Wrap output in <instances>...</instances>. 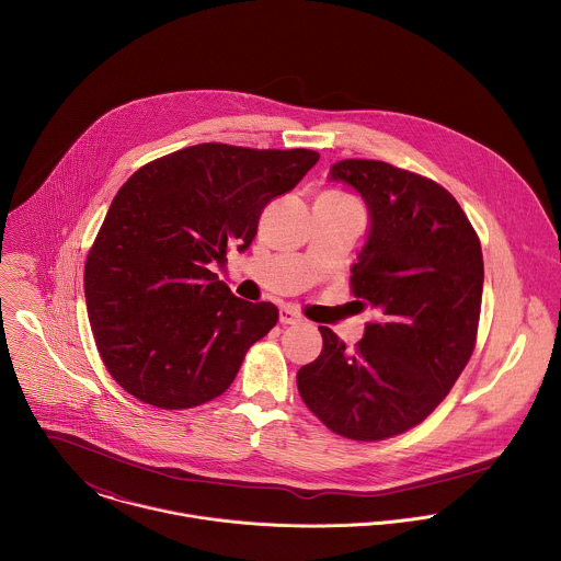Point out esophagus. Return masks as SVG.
Wrapping results in <instances>:
<instances>
[{
    "label": "esophagus",
    "mask_w": 561,
    "mask_h": 561,
    "mask_svg": "<svg viewBox=\"0 0 561 561\" xmlns=\"http://www.w3.org/2000/svg\"><path fill=\"white\" fill-rule=\"evenodd\" d=\"M278 320H280V323H298V321H300V316H298L294 309L283 307V309H280V313H278Z\"/></svg>",
    "instance_id": "obj_1"
}]
</instances>
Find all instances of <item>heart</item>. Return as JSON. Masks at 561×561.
<instances>
[{"label": "heart", "instance_id": "obj_1", "mask_svg": "<svg viewBox=\"0 0 561 561\" xmlns=\"http://www.w3.org/2000/svg\"><path fill=\"white\" fill-rule=\"evenodd\" d=\"M330 194H336V196H343V194H339V192H330Z\"/></svg>", "mask_w": 561, "mask_h": 561}]
</instances>
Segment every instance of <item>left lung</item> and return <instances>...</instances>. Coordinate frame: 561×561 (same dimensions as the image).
Segmentation results:
<instances>
[{"label": "left lung", "instance_id": "8db88e82", "mask_svg": "<svg viewBox=\"0 0 561 561\" xmlns=\"http://www.w3.org/2000/svg\"><path fill=\"white\" fill-rule=\"evenodd\" d=\"M330 179L367 203L369 240L350 289L380 318L354 350L320 325L323 350L296 380L328 430L374 443L419 425L467 367L480 325V238L458 201L416 172L343 160L330 165Z\"/></svg>", "mask_w": 561, "mask_h": 561}]
</instances>
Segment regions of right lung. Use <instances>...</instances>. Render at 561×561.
I'll list each match as a JSON object with an SVG mask.
<instances>
[{"mask_svg": "<svg viewBox=\"0 0 561 561\" xmlns=\"http://www.w3.org/2000/svg\"><path fill=\"white\" fill-rule=\"evenodd\" d=\"M318 160L205 142L127 179L88 250L83 291L101 360L129 396L183 410L233 385L278 309L233 296L211 267L252 243L263 207Z\"/></svg>", "mask_w": 561, "mask_h": 561, "instance_id": "right-lung-1", "label": "right lung"}]
</instances>
